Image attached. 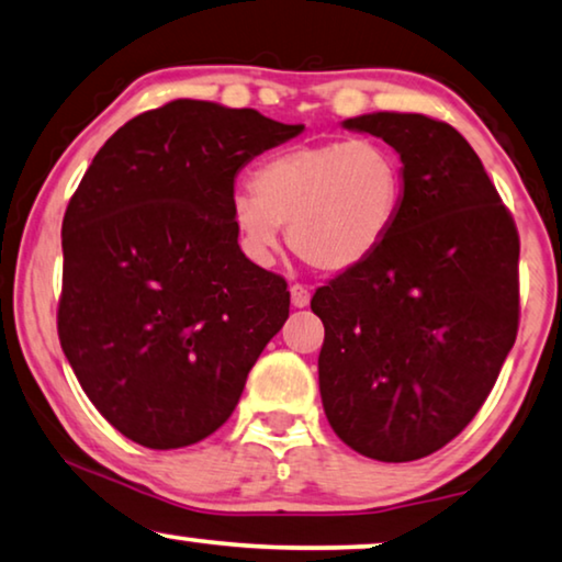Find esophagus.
Wrapping results in <instances>:
<instances>
[{"label":"esophagus","instance_id":"1","mask_svg":"<svg viewBox=\"0 0 562 562\" xmlns=\"http://www.w3.org/2000/svg\"><path fill=\"white\" fill-rule=\"evenodd\" d=\"M289 291H291V304H294L296 308H304V306H308V301H312L308 289L301 286V283H294V286H291Z\"/></svg>","mask_w":562,"mask_h":562}]
</instances>
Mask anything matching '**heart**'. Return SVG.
<instances>
[{
  "label": "heart",
  "instance_id": "obj_1",
  "mask_svg": "<svg viewBox=\"0 0 562 562\" xmlns=\"http://www.w3.org/2000/svg\"><path fill=\"white\" fill-rule=\"evenodd\" d=\"M403 202V165L375 139L308 144L266 159L254 190L231 200L235 231L256 261H271L281 225L301 261L347 271L375 254Z\"/></svg>",
  "mask_w": 562,
  "mask_h": 562
}]
</instances>
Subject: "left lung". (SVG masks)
<instances>
[{
	"label": "left lung",
	"mask_w": 562,
	"mask_h": 562,
	"mask_svg": "<svg viewBox=\"0 0 562 562\" xmlns=\"http://www.w3.org/2000/svg\"><path fill=\"white\" fill-rule=\"evenodd\" d=\"M347 128L403 161L393 231L316 289L319 393L362 457L416 461L453 441L490 397L519 327V235L482 159L446 121L368 113Z\"/></svg>",
	"instance_id": "obj_1"
}]
</instances>
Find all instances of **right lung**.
Segmentation results:
<instances>
[{"label":"right lung","instance_id":"1","mask_svg":"<svg viewBox=\"0 0 562 562\" xmlns=\"http://www.w3.org/2000/svg\"><path fill=\"white\" fill-rule=\"evenodd\" d=\"M301 128L177 99L126 121L72 192L60 347L95 411L146 449L215 434L289 319L286 281L243 254L231 200L238 169Z\"/></svg>","mask_w":562,"mask_h":562}]
</instances>
